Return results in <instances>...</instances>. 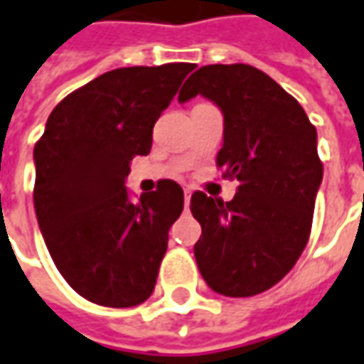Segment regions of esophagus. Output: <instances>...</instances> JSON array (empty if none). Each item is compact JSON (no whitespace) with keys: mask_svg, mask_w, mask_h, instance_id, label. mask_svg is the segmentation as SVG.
I'll list each match as a JSON object with an SVG mask.
<instances>
[{"mask_svg":"<svg viewBox=\"0 0 364 364\" xmlns=\"http://www.w3.org/2000/svg\"><path fill=\"white\" fill-rule=\"evenodd\" d=\"M189 199H191V189H185V205H189Z\"/></svg>","mask_w":364,"mask_h":364,"instance_id":"1","label":"esophagus"}]
</instances>
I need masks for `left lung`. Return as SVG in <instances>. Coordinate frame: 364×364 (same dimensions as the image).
I'll use <instances>...</instances> for the list:
<instances>
[{
    "label": "left lung",
    "mask_w": 364,
    "mask_h": 364,
    "mask_svg": "<svg viewBox=\"0 0 364 364\" xmlns=\"http://www.w3.org/2000/svg\"><path fill=\"white\" fill-rule=\"evenodd\" d=\"M197 95L223 112L218 167L240 185L225 203L193 193L191 213L201 223L195 259L213 292L256 296L280 282L308 244L322 183L316 129L294 96L247 64L201 66L179 102Z\"/></svg>",
    "instance_id": "1"
}]
</instances>
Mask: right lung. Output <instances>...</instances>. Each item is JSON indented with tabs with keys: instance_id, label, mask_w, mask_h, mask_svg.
I'll list each match as a JSON object with an SVG mask.
<instances>
[{
	"instance_id": "add662e5",
	"label": "right lung",
	"mask_w": 364,
	"mask_h": 364,
	"mask_svg": "<svg viewBox=\"0 0 364 364\" xmlns=\"http://www.w3.org/2000/svg\"><path fill=\"white\" fill-rule=\"evenodd\" d=\"M193 68L110 70L58 102L33 146L40 232L64 280L95 304L131 308L155 290L183 189L163 179L131 201L124 179L132 157L149 155L155 122Z\"/></svg>"
}]
</instances>
